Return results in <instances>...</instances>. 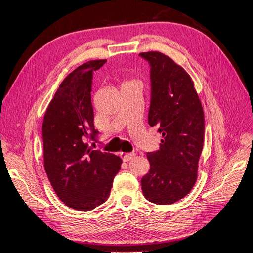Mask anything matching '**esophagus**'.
I'll return each instance as SVG.
<instances>
[{"label": "esophagus", "instance_id": "obj_1", "mask_svg": "<svg viewBox=\"0 0 253 253\" xmlns=\"http://www.w3.org/2000/svg\"><path fill=\"white\" fill-rule=\"evenodd\" d=\"M134 156H135L134 153H124V152L120 153V157L122 158L124 162H128V160H131Z\"/></svg>", "mask_w": 253, "mask_h": 253}]
</instances>
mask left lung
Instances as JSON below:
<instances>
[{
    "instance_id": "8db88e82",
    "label": "left lung",
    "mask_w": 253,
    "mask_h": 253,
    "mask_svg": "<svg viewBox=\"0 0 253 253\" xmlns=\"http://www.w3.org/2000/svg\"><path fill=\"white\" fill-rule=\"evenodd\" d=\"M150 65L148 121L163 135L159 150L147 153L150 170L141 178L144 197L171 205L192 190L203 151L205 118L194 83L187 72L158 51L141 52Z\"/></svg>"
}]
</instances>
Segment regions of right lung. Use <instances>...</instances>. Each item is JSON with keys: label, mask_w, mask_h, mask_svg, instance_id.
<instances>
[{"label": "right lung", "mask_w": 253, "mask_h": 253, "mask_svg": "<svg viewBox=\"0 0 253 253\" xmlns=\"http://www.w3.org/2000/svg\"><path fill=\"white\" fill-rule=\"evenodd\" d=\"M106 60L80 65L60 84L42 125L44 168L50 185L66 206L89 211L103 204L120 170V157L91 149L97 140L91 105L93 74Z\"/></svg>", "instance_id": "right-lung-1"}]
</instances>
